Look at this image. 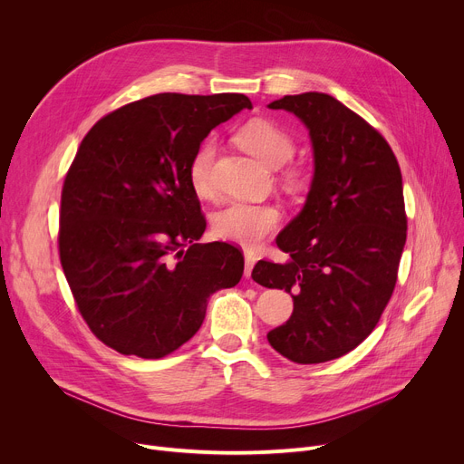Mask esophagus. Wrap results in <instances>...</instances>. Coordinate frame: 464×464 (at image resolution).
<instances>
[{
	"label": "esophagus",
	"instance_id": "esophagus-1",
	"mask_svg": "<svg viewBox=\"0 0 464 464\" xmlns=\"http://www.w3.org/2000/svg\"><path fill=\"white\" fill-rule=\"evenodd\" d=\"M245 261H246V265H245V276L250 278L252 276V269H254V265H256V256L252 252H245Z\"/></svg>",
	"mask_w": 464,
	"mask_h": 464
}]
</instances>
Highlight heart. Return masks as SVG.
<instances>
[{
  "label": "heart",
  "mask_w": 464,
  "mask_h": 464,
  "mask_svg": "<svg viewBox=\"0 0 464 464\" xmlns=\"http://www.w3.org/2000/svg\"><path fill=\"white\" fill-rule=\"evenodd\" d=\"M237 142L269 167H280L295 152V142L285 130L271 120L256 118L246 121L237 131ZM216 156V142L207 139L193 152L188 167L191 188L199 195L212 191V163ZM285 184L297 188L303 182L299 169L285 170ZM280 224V210L266 203H229L219 208L212 218V233L227 242H235L245 248H256L271 237Z\"/></svg>",
  "instance_id": "obj_1"
}]
</instances>
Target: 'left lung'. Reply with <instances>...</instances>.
<instances>
[{"label":"left lung","instance_id":"obj_1","mask_svg":"<svg viewBox=\"0 0 464 464\" xmlns=\"http://www.w3.org/2000/svg\"><path fill=\"white\" fill-rule=\"evenodd\" d=\"M269 109L304 121L315 170L304 208L276 237L291 259H261L252 278L294 297L269 344L299 364L325 362L357 348L393 295L408 227L401 167L383 135L333 95H284Z\"/></svg>","mask_w":464,"mask_h":464}]
</instances>
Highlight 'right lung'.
Returning a JSON list of instances; mask_svg holds the SVG:
<instances>
[{
    "label": "right lung",
    "mask_w": 464,
    "mask_h": 464,
    "mask_svg": "<svg viewBox=\"0 0 464 464\" xmlns=\"http://www.w3.org/2000/svg\"><path fill=\"white\" fill-rule=\"evenodd\" d=\"M242 109H252L242 93H156L82 139L62 188L58 250L82 320L118 353H173L199 331L214 291L238 284L242 250L198 242L207 219L188 167Z\"/></svg>",
    "instance_id": "right-lung-1"
}]
</instances>
